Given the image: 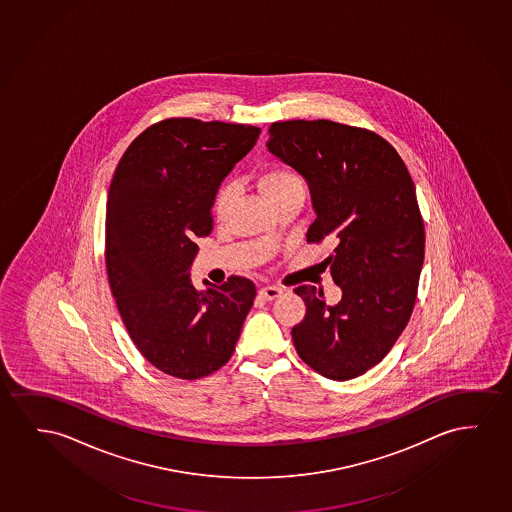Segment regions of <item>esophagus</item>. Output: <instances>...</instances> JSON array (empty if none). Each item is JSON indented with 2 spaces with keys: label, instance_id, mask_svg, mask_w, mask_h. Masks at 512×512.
<instances>
[{
  "label": "esophagus",
  "instance_id": "esophagus-1",
  "mask_svg": "<svg viewBox=\"0 0 512 512\" xmlns=\"http://www.w3.org/2000/svg\"><path fill=\"white\" fill-rule=\"evenodd\" d=\"M258 295H260L261 300L272 302V300L282 295V289L275 288V286H267V288H261L258 291Z\"/></svg>",
  "mask_w": 512,
  "mask_h": 512
}]
</instances>
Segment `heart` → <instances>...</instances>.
Instances as JSON below:
<instances>
[{
    "instance_id": "heart-1",
    "label": "heart",
    "mask_w": 512,
    "mask_h": 512,
    "mask_svg": "<svg viewBox=\"0 0 512 512\" xmlns=\"http://www.w3.org/2000/svg\"><path fill=\"white\" fill-rule=\"evenodd\" d=\"M260 188L272 205L291 196H305L302 179L286 166H275L263 173L260 177ZM235 196H237V186L233 182H224L223 186L217 189L216 198H214L216 217L223 219L230 212Z\"/></svg>"
}]
</instances>
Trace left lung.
<instances>
[{"label": "left lung", "mask_w": 512, "mask_h": 512, "mask_svg": "<svg viewBox=\"0 0 512 512\" xmlns=\"http://www.w3.org/2000/svg\"><path fill=\"white\" fill-rule=\"evenodd\" d=\"M268 133V151L309 184L307 242L335 245L324 263L342 289L337 305L316 286L295 289L307 305L291 330L296 353L328 379H354L389 353L416 303L425 226L411 173L374 131L296 119Z\"/></svg>", "instance_id": "1"}]
</instances>
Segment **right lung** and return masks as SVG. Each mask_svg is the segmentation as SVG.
I'll return each mask as SVG.
<instances>
[{
    "mask_svg": "<svg viewBox=\"0 0 512 512\" xmlns=\"http://www.w3.org/2000/svg\"><path fill=\"white\" fill-rule=\"evenodd\" d=\"M247 124L165 119L138 135L110 182L105 230L108 282L124 326L145 360L195 381L228 363L256 286L233 275L223 286L189 277L209 237L224 177L256 145Z\"/></svg>",
    "mask_w": 512,
    "mask_h": 512,
    "instance_id": "obj_1",
    "label": "right lung"
}]
</instances>
